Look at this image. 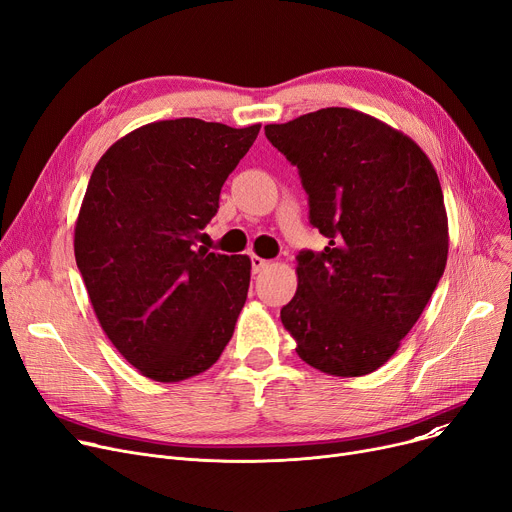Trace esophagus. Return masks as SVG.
I'll return each mask as SVG.
<instances>
[{"mask_svg": "<svg viewBox=\"0 0 512 512\" xmlns=\"http://www.w3.org/2000/svg\"><path fill=\"white\" fill-rule=\"evenodd\" d=\"M270 263H272V261H267V259H263V257H257V255H253V257H251L253 274H259V272H263L265 267H270Z\"/></svg>", "mask_w": 512, "mask_h": 512, "instance_id": "34e87169", "label": "esophagus"}]
</instances>
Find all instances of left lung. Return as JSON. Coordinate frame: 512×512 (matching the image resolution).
I'll return each instance as SVG.
<instances>
[{"instance_id": "left-lung-1", "label": "left lung", "mask_w": 512, "mask_h": 512, "mask_svg": "<svg viewBox=\"0 0 512 512\" xmlns=\"http://www.w3.org/2000/svg\"><path fill=\"white\" fill-rule=\"evenodd\" d=\"M265 137L299 168L309 220L330 240L299 253L282 324L311 367L367 375L398 351L444 274L438 174L407 134L348 107L267 124Z\"/></svg>"}]
</instances>
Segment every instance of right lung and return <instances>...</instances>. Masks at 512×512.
Here are the masks:
<instances>
[{
    "label": "right lung",
    "mask_w": 512,
    "mask_h": 512,
    "mask_svg": "<svg viewBox=\"0 0 512 512\" xmlns=\"http://www.w3.org/2000/svg\"><path fill=\"white\" fill-rule=\"evenodd\" d=\"M261 124H145L103 153L74 226V257L118 353L155 382L220 359L245 307L251 259L197 247Z\"/></svg>",
    "instance_id": "1"
}]
</instances>
